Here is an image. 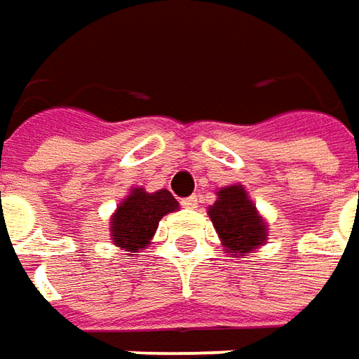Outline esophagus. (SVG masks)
<instances>
[{
    "label": "esophagus",
    "mask_w": 359,
    "mask_h": 359,
    "mask_svg": "<svg viewBox=\"0 0 359 359\" xmlns=\"http://www.w3.org/2000/svg\"><path fill=\"white\" fill-rule=\"evenodd\" d=\"M182 205H184V208H187V210H191V208H196V205H198V198H196V196L184 198V200H182Z\"/></svg>",
    "instance_id": "1"
}]
</instances>
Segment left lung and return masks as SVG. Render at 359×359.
Instances as JSON below:
<instances>
[{"instance_id": "left-lung-1", "label": "left lung", "mask_w": 359, "mask_h": 359, "mask_svg": "<svg viewBox=\"0 0 359 359\" xmlns=\"http://www.w3.org/2000/svg\"><path fill=\"white\" fill-rule=\"evenodd\" d=\"M208 214L228 254H250L266 241L268 228L264 226L262 217L255 212V205L241 186L219 189L217 201L210 208Z\"/></svg>"}]
</instances>
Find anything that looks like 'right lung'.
Masks as SVG:
<instances>
[{
  "instance_id": "obj_1",
  "label": "right lung",
  "mask_w": 359,
  "mask_h": 359,
  "mask_svg": "<svg viewBox=\"0 0 359 359\" xmlns=\"http://www.w3.org/2000/svg\"><path fill=\"white\" fill-rule=\"evenodd\" d=\"M173 210H177V201L168 189H159L156 194L133 189L111 217L114 243L131 255H137L154 238L159 219Z\"/></svg>"
}]
</instances>
